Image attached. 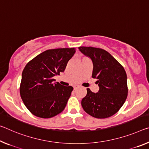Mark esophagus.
Listing matches in <instances>:
<instances>
[{"label": "esophagus", "mask_w": 149, "mask_h": 149, "mask_svg": "<svg viewBox=\"0 0 149 149\" xmlns=\"http://www.w3.org/2000/svg\"><path fill=\"white\" fill-rule=\"evenodd\" d=\"M77 87H79V86H74V90H75V89H76L77 88Z\"/></svg>", "instance_id": "obj_1"}]
</instances>
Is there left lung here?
Instances as JSON below:
<instances>
[{"instance_id":"left-lung-1","label":"left lung","mask_w":149,"mask_h":149,"mask_svg":"<svg viewBox=\"0 0 149 149\" xmlns=\"http://www.w3.org/2000/svg\"><path fill=\"white\" fill-rule=\"evenodd\" d=\"M79 51L91 58L93 68L92 77L97 79L100 89L93 93L87 89L81 100L85 111L97 119L113 116L124 104L128 87L124 68L105 49L93 47H79Z\"/></svg>"}]
</instances>
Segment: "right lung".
<instances>
[{"label":"right lung","mask_w":149,"mask_h":149,"mask_svg":"<svg viewBox=\"0 0 149 149\" xmlns=\"http://www.w3.org/2000/svg\"><path fill=\"white\" fill-rule=\"evenodd\" d=\"M75 52V48L48 49L26 65L22 74L20 93L32 114L48 119L64 109L74 88L62 86L58 82L54 83V77L64 72Z\"/></svg>","instance_id":"1"}]
</instances>
